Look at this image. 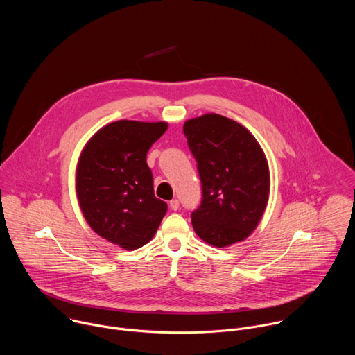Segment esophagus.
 I'll list each match as a JSON object with an SVG mask.
<instances>
[{
    "mask_svg": "<svg viewBox=\"0 0 355 355\" xmlns=\"http://www.w3.org/2000/svg\"><path fill=\"white\" fill-rule=\"evenodd\" d=\"M170 209L171 211H178L180 209V200L178 199H173V200H170Z\"/></svg>",
    "mask_w": 355,
    "mask_h": 355,
    "instance_id": "1",
    "label": "esophagus"
}]
</instances>
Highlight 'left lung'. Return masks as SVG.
I'll list each match as a JSON object with an SVG mask.
<instances>
[{
	"instance_id": "obj_1",
	"label": "left lung",
	"mask_w": 355,
	"mask_h": 355,
	"mask_svg": "<svg viewBox=\"0 0 355 355\" xmlns=\"http://www.w3.org/2000/svg\"><path fill=\"white\" fill-rule=\"evenodd\" d=\"M182 130L202 185L200 205L191 214L195 233L214 247L244 240L268 202L263 148L244 126L218 114L189 119Z\"/></svg>"
}]
</instances>
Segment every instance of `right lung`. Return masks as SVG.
I'll use <instances>...</instances> for the list:
<instances>
[{"label":"right lung","instance_id":"add662e5","mask_svg":"<svg viewBox=\"0 0 355 355\" xmlns=\"http://www.w3.org/2000/svg\"><path fill=\"white\" fill-rule=\"evenodd\" d=\"M166 130V122L118 121L99 129L81 151L76 191L83 215L95 233L125 250L148 243L167 212L146 162Z\"/></svg>","mask_w":355,"mask_h":355}]
</instances>
